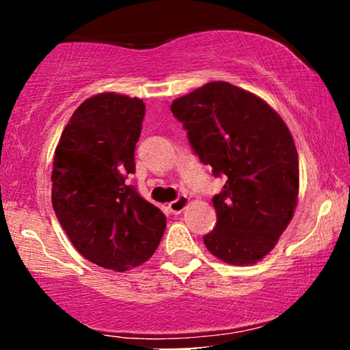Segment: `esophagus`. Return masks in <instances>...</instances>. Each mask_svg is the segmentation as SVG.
Segmentation results:
<instances>
[{"mask_svg": "<svg viewBox=\"0 0 350 350\" xmlns=\"http://www.w3.org/2000/svg\"><path fill=\"white\" fill-rule=\"evenodd\" d=\"M187 204H189L187 196H179L178 199L170 202V211L172 212V214H180V212L184 211V207H186Z\"/></svg>", "mask_w": 350, "mask_h": 350, "instance_id": "34e87169", "label": "esophagus"}]
</instances>
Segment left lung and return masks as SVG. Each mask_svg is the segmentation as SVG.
<instances>
[{
    "label": "left lung",
    "instance_id": "1",
    "mask_svg": "<svg viewBox=\"0 0 350 350\" xmlns=\"http://www.w3.org/2000/svg\"><path fill=\"white\" fill-rule=\"evenodd\" d=\"M171 111L200 163L227 183L212 198L217 224L204 235L212 255L250 265L268 255L291 222L299 166L293 136L262 98L228 82H208L176 98Z\"/></svg>",
    "mask_w": 350,
    "mask_h": 350
}]
</instances>
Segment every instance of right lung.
Wrapping results in <instances>:
<instances>
[{"label": "right lung", "mask_w": 350, "mask_h": 350, "mask_svg": "<svg viewBox=\"0 0 350 350\" xmlns=\"http://www.w3.org/2000/svg\"><path fill=\"white\" fill-rule=\"evenodd\" d=\"M143 100L113 92L80 105L60 135L52 170V207L72 245L88 262L115 271L151 258L166 217L133 186Z\"/></svg>", "instance_id": "obj_1"}]
</instances>
